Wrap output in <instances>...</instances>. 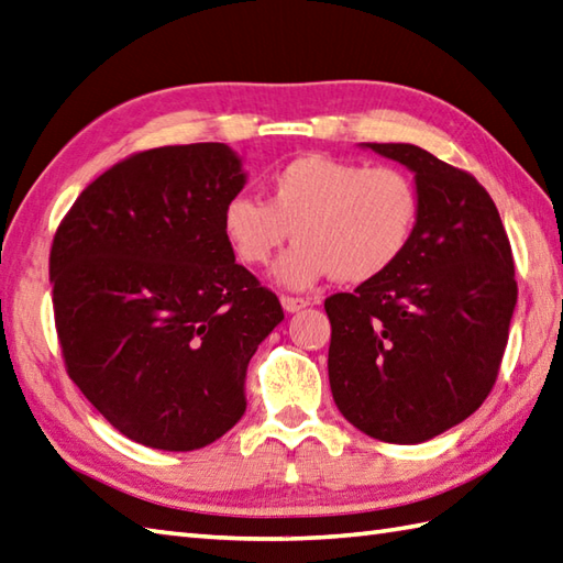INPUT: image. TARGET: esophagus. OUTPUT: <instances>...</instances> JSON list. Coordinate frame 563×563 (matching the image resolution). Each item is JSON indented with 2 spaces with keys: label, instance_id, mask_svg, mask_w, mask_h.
Returning a JSON list of instances; mask_svg holds the SVG:
<instances>
[{
  "label": "esophagus",
  "instance_id": "esophagus-1",
  "mask_svg": "<svg viewBox=\"0 0 563 563\" xmlns=\"http://www.w3.org/2000/svg\"><path fill=\"white\" fill-rule=\"evenodd\" d=\"M280 305L285 312H300V309H305L309 305V300H305V297H292V295H283L280 297Z\"/></svg>",
  "mask_w": 563,
  "mask_h": 563
}]
</instances>
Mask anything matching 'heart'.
Returning <instances> with one entry per match:
<instances>
[{"label":"heart","instance_id":"obj_1","mask_svg":"<svg viewBox=\"0 0 563 563\" xmlns=\"http://www.w3.org/2000/svg\"><path fill=\"white\" fill-rule=\"evenodd\" d=\"M418 220L421 194L409 172L302 154L268 176L266 202L254 196L227 202L222 232L236 261L263 266L292 230L297 242L275 278L307 290L327 275L349 285L385 275L411 246Z\"/></svg>","mask_w":563,"mask_h":563}]
</instances>
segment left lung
Masks as SVG:
<instances>
[{
  "mask_svg": "<svg viewBox=\"0 0 563 563\" xmlns=\"http://www.w3.org/2000/svg\"><path fill=\"white\" fill-rule=\"evenodd\" d=\"M367 147L416 174L421 220L397 266L327 297L329 382L345 421L413 445L462 423L494 389L516 266L496 202L470 172L416 145Z\"/></svg>",
  "mask_w": 563,
  "mask_h": 563,
  "instance_id": "1",
  "label": "left lung"
}]
</instances>
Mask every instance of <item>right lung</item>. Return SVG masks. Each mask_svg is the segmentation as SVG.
Listing matches in <instances>:
<instances>
[{
  "label": "right lung",
  "mask_w": 563,
  "mask_h": 563,
  "mask_svg": "<svg viewBox=\"0 0 563 563\" xmlns=\"http://www.w3.org/2000/svg\"><path fill=\"white\" fill-rule=\"evenodd\" d=\"M244 188L222 142L135 152L81 190L51 249L69 379L130 440L188 452L246 411V367L283 321L222 212Z\"/></svg>",
  "instance_id": "add662e5"
}]
</instances>
